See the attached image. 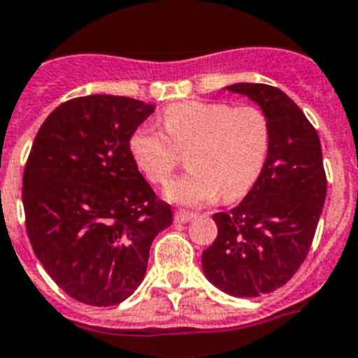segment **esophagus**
<instances>
[{"label": "esophagus", "instance_id": "34e87169", "mask_svg": "<svg viewBox=\"0 0 358 358\" xmlns=\"http://www.w3.org/2000/svg\"><path fill=\"white\" fill-rule=\"evenodd\" d=\"M193 218H194V213L182 211V209H178V211L174 213V222H178V224H187V222H191Z\"/></svg>", "mask_w": 358, "mask_h": 358}]
</instances>
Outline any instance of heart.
Listing matches in <instances>:
<instances>
[{
    "label": "heart",
    "mask_w": 358,
    "mask_h": 358,
    "mask_svg": "<svg viewBox=\"0 0 358 358\" xmlns=\"http://www.w3.org/2000/svg\"><path fill=\"white\" fill-rule=\"evenodd\" d=\"M165 133L136 129L129 140L134 164L152 184L169 182L187 152L189 173L167 185L171 202L200 206L222 193L224 200L244 196L262 173L269 152V122L255 105L225 101H180L162 114Z\"/></svg>",
    "instance_id": "1"
}]
</instances>
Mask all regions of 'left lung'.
I'll return each mask as SVG.
<instances>
[{
	"instance_id": "obj_1",
	"label": "left lung",
	"mask_w": 358,
	"mask_h": 358,
	"mask_svg": "<svg viewBox=\"0 0 358 358\" xmlns=\"http://www.w3.org/2000/svg\"><path fill=\"white\" fill-rule=\"evenodd\" d=\"M248 96L269 122V152L244 200L216 213L218 235L202 253L203 275L231 296H258L295 275L313 242L326 200L317 131L286 92L264 83L224 87Z\"/></svg>"
}]
</instances>
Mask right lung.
I'll list each match as a JSON object with an SVG mask.
<instances>
[{
  "label": "right lung",
  "instance_id": "add662e5",
  "mask_svg": "<svg viewBox=\"0 0 358 358\" xmlns=\"http://www.w3.org/2000/svg\"><path fill=\"white\" fill-rule=\"evenodd\" d=\"M155 105L125 96L74 98L52 110L23 173L27 235L59 287L89 306L133 295L149 249L173 224L134 164L129 140Z\"/></svg>",
  "mask_w": 358,
  "mask_h": 358
}]
</instances>
